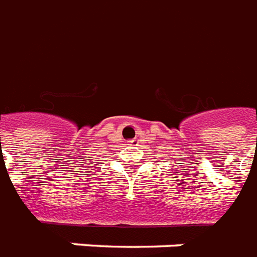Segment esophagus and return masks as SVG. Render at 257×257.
<instances>
[{
    "mask_svg": "<svg viewBox=\"0 0 257 257\" xmlns=\"http://www.w3.org/2000/svg\"><path fill=\"white\" fill-rule=\"evenodd\" d=\"M128 145H137V141L136 140H129Z\"/></svg>",
    "mask_w": 257,
    "mask_h": 257,
    "instance_id": "obj_1",
    "label": "esophagus"
}]
</instances>
